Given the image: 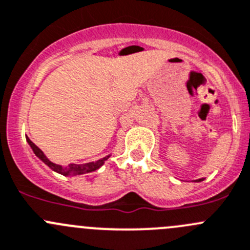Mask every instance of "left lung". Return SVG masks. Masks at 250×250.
I'll list each match as a JSON object with an SVG mask.
<instances>
[{
	"label": "left lung",
	"mask_w": 250,
	"mask_h": 250,
	"mask_svg": "<svg viewBox=\"0 0 250 250\" xmlns=\"http://www.w3.org/2000/svg\"><path fill=\"white\" fill-rule=\"evenodd\" d=\"M200 181H203V178H200V179H197V182H200Z\"/></svg>",
	"instance_id": "1"
}]
</instances>
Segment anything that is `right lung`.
Segmentation results:
<instances>
[{"mask_svg": "<svg viewBox=\"0 0 250 250\" xmlns=\"http://www.w3.org/2000/svg\"><path fill=\"white\" fill-rule=\"evenodd\" d=\"M26 142H28L29 145L31 146L34 154H35L36 156L41 160V161L45 162V164L47 165L51 169H53V171L58 172V173H61V174H63V176H68V174H71V173L83 174V173H86V172L95 171V169L100 168V167L104 165V162H105L106 160L110 157V156H106V157H104V159L98 160V161H95V162H88V164H83V165L71 164V165H68V167H62V166H60V165H56V164H53V162H51L50 160H48L47 157L43 155V152L41 151V150L39 149V147L36 146V145L34 144V143L31 142L28 137H26Z\"/></svg>", "mask_w": 250, "mask_h": 250, "instance_id": "obj_1", "label": "right lung"}]
</instances>
